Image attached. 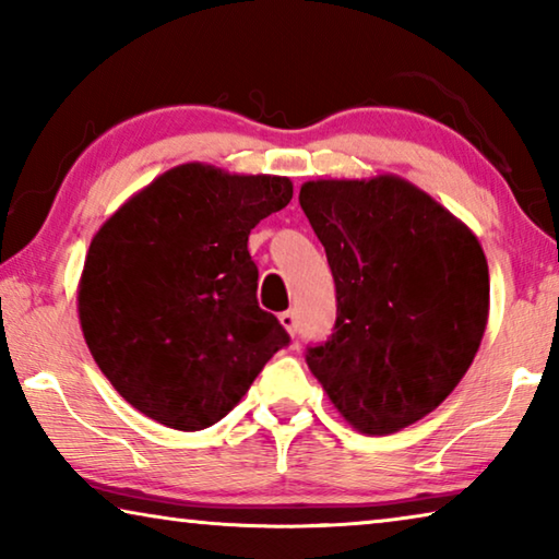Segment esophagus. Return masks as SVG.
<instances>
[{
    "label": "esophagus",
    "mask_w": 559,
    "mask_h": 559,
    "mask_svg": "<svg viewBox=\"0 0 559 559\" xmlns=\"http://www.w3.org/2000/svg\"><path fill=\"white\" fill-rule=\"evenodd\" d=\"M278 320H281V325L286 328L290 335H296V333H298V318H296V310H286V313H281V316H278Z\"/></svg>",
    "instance_id": "34e87169"
}]
</instances>
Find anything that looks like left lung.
Segmentation results:
<instances>
[{"label":"left lung","instance_id":"left-lung-1","mask_svg":"<svg viewBox=\"0 0 559 559\" xmlns=\"http://www.w3.org/2000/svg\"><path fill=\"white\" fill-rule=\"evenodd\" d=\"M300 206L325 246L337 318L306 349L335 409L370 437L437 409L488 323V263L468 226L402 177L318 179Z\"/></svg>","mask_w":559,"mask_h":559}]
</instances>
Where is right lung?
I'll return each instance as SVG.
<instances>
[{
  "label": "right lung",
  "mask_w": 559,
  "mask_h": 559,
  "mask_svg": "<svg viewBox=\"0 0 559 559\" xmlns=\"http://www.w3.org/2000/svg\"><path fill=\"white\" fill-rule=\"evenodd\" d=\"M288 177L189 163L159 175L93 236L79 283L83 337L118 394L200 431L224 419L290 343L259 308L249 234L290 202Z\"/></svg>",
  "instance_id": "1"
}]
</instances>
